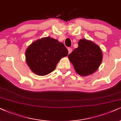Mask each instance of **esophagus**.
Returning a JSON list of instances; mask_svg holds the SVG:
<instances>
[{
    "instance_id": "esophagus-1",
    "label": "esophagus",
    "mask_w": 121,
    "mask_h": 121,
    "mask_svg": "<svg viewBox=\"0 0 121 121\" xmlns=\"http://www.w3.org/2000/svg\"><path fill=\"white\" fill-rule=\"evenodd\" d=\"M68 53L70 54L71 53V52H72V49L71 48H68Z\"/></svg>"
}]
</instances>
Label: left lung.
Instances as JSON below:
<instances>
[{
  "label": "left lung",
  "mask_w": 121,
  "mask_h": 121,
  "mask_svg": "<svg viewBox=\"0 0 121 121\" xmlns=\"http://www.w3.org/2000/svg\"><path fill=\"white\" fill-rule=\"evenodd\" d=\"M78 47L68 57L79 75L87 76L94 73L102 62V51L98 45L90 40H79Z\"/></svg>",
  "instance_id": "8db88e82"
}]
</instances>
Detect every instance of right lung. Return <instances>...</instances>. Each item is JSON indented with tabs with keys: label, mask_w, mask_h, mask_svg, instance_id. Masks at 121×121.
Segmentation results:
<instances>
[{
	"label": "right lung",
	"mask_w": 121,
	"mask_h": 121,
	"mask_svg": "<svg viewBox=\"0 0 121 121\" xmlns=\"http://www.w3.org/2000/svg\"><path fill=\"white\" fill-rule=\"evenodd\" d=\"M68 54L63 43L45 37L30 45L25 52V56L28 66L34 73L45 76L54 71L61 58Z\"/></svg>",
	"instance_id": "add662e5"
}]
</instances>
